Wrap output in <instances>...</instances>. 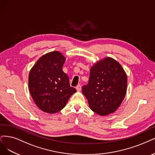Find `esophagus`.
I'll return each instance as SVG.
<instances>
[{"label": "esophagus", "mask_w": 155, "mask_h": 155, "mask_svg": "<svg viewBox=\"0 0 155 155\" xmlns=\"http://www.w3.org/2000/svg\"><path fill=\"white\" fill-rule=\"evenodd\" d=\"M76 89H77V91H81V89H82L81 85H77V86L76 87Z\"/></svg>", "instance_id": "1"}]
</instances>
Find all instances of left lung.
I'll use <instances>...</instances> for the list:
<instances>
[{
  "label": "left lung",
  "instance_id": "obj_1",
  "mask_svg": "<svg viewBox=\"0 0 155 155\" xmlns=\"http://www.w3.org/2000/svg\"><path fill=\"white\" fill-rule=\"evenodd\" d=\"M127 89V75L119 62L107 57L91 67L87 85L82 93L90 108L104 116L114 113L121 105Z\"/></svg>",
  "mask_w": 155,
  "mask_h": 155
}]
</instances>
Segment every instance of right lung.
I'll use <instances>...</instances> for the list:
<instances>
[{"mask_svg":"<svg viewBox=\"0 0 155 155\" xmlns=\"http://www.w3.org/2000/svg\"><path fill=\"white\" fill-rule=\"evenodd\" d=\"M66 57L60 51H50L36 61L28 74V89L37 107L44 112L61 110L77 90L70 87L62 71Z\"/></svg>","mask_w":155,"mask_h":155,"instance_id":"1","label":"right lung"}]
</instances>
